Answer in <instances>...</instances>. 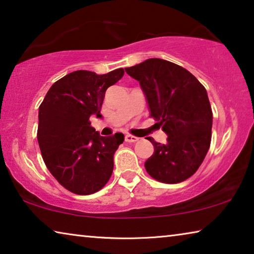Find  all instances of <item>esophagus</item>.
Listing matches in <instances>:
<instances>
[{"label":"esophagus","instance_id":"34e87169","mask_svg":"<svg viewBox=\"0 0 254 254\" xmlns=\"http://www.w3.org/2000/svg\"><path fill=\"white\" fill-rule=\"evenodd\" d=\"M138 139L139 138L134 137V135H131V134H127L126 135V141L127 142H135V141H138Z\"/></svg>","mask_w":254,"mask_h":254}]
</instances>
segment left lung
<instances>
[{"label": "left lung", "instance_id": "obj_1", "mask_svg": "<svg viewBox=\"0 0 254 254\" xmlns=\"http://www.w3.org/2000/svg\"><path fill=\"white\" fill-rule=\"evenodd\" d=\"M126 71L139 82L149 115L168 134L163 145L148 138L154 154L145 162L146 171L164 184L185 181L197 171L210 148L212 109L205 88L184 67L160 58Z\"/></svg>", "mask_w": 254, "mask_h": 254}]
</instances>
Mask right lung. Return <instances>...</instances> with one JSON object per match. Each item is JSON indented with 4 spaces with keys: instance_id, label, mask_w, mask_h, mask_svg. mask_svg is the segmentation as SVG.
I'll return each mask as SVG.
<instances>
[{
    "instance_id": "obj_1",
    "label": "right lung",
    "mask_w": 254,
    "mask_h": 254,
    "mask_svg": "<svg viewBox=\"0 0 254 254\" xmlns=\"http://www.w3.org/2000/svg\"><path fill=\"white\" fill-rule=\"evenodd\" d=\"M124 75L123 68L107 74L76 70L52 84L39 108L37 141L49 171L77 195L100 190L114 169V154L124 134L101 137L90 116L100 117L105 92Z\"/></svg>"
}]
</instances>
